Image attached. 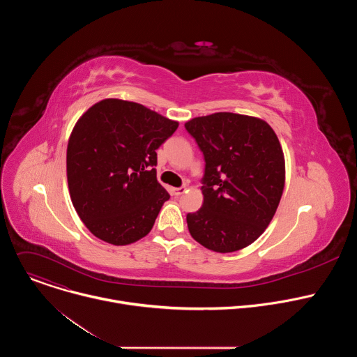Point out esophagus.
Masks as SVG:
<instances>
[{
    "label": "esophagus",
    "mask_w": 357,
    "mask_h": 357,
    "mask_svg": "<svg viewBox=\"0 0 357 357\" xmlns=\"http://www.w3.org/2000/svg\"><path fill=\"white\" fill-rule=\"evenodd\" d=\"M186 192V188L185 186H181V188H172L171 189V193L174 195V196H181V195H183Z\"/></svg>",
    "instance_id": "34e87169"
}]
</instances>
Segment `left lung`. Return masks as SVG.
<instances>
[{
    "label": "left lung",
    "instance_id": "obj_1",
    "mask_svg": "<svg viewBox=\"0 0 357 357\" xmlns=\"http://www.w3.org/2000/svg\"><path fill=\"white\" fill-rule=\"evenodd\" d=\"M205 157L203 205L188 213L190 236L216 252L256 241L273 220L285 185V160L261 119L215 113L185 123Z\"/></svg>",
    "mask_w": 357,
    "mask_h": 357
}]
</instances>
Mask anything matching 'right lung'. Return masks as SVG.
Returning a JSON list of instances; mask_svg holds the SVG:
<instances>
[{
    "instance_id": "obj_1",
    "label": "right lung",
    "mask_w": 357,
    "mask_h": 357,
    "mask_svg": "<svg viewBox=\"0 0 357 357\" xmlns=\"http://www.w3.org/2000/svg\"><path fill=\"white\" fill-rule=\"evenodd\" d=\"M178 126L120 98L98 101L77 120L68 142V185L91 234L127 245L151 231L169 199L157 181V149Z\"/></svg>"
}]
</instances>
